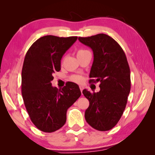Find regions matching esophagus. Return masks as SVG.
I'll return each mask as SVG.
<instances>
[{"mask_svg": "<svg viewBox=\"0 0 155 155\" xmlns=\"http://www.w3.org/2000/svg\"><path fill=\"white\" fill-rule=\"evenodd\" d=\"M79 88H80L81 91V92H82V91L83 90V89H84V86L82 85H79Z\"/></svg>", "mask_w": 155, "mask_h": 155, "instance_id": "esophagus-1", "label": "esophagus"}]
</instances>
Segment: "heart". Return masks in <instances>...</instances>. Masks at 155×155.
I'll list each match as a JSON object with an SVG mask.
<instances>
[{
  "mask_svg": "<svg viewBox=\"0 0 155 155\" xmlns=\"http://www.w3.org/2000/svg\"><path fill=\"white\" fill-rule=\"evenodd\" d=\"M86 51L85 50H78L77 51V55L78 54H79L81 53H82V52ZM71 80L72 81H74V82H77V83H81L83 81V78L81 77V76H78V75H74L72 76L71 77Z\"/></svg>",
  "mask_w": 155,
  "mask_h": 155,
  "instance_id": "1",
  "label": "heart"
}]
</instances>
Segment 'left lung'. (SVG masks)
Masks as SVG:
<instances>
[{"label":"left lung","mask_w":155,"mask_h":155,"mask_svg":"<svg viewBox=\"0 0 155 155\" xmlns=\"http://www.w3.org/2000/svg\"><path fill=\"white\" fill-rule=\"evenodd\" d=\"M91 48L94 61L90 82H100L98 92L86 89L83 94L90 102L85 117L91 127L100 131L114 128L121 117L130 90V72L127 57L118 43L106 34L78 38Z\"/></svg>","instance_id":"1"}]
</instances>
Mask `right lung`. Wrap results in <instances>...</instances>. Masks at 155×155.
I'll list each match as a JSON object with an SVG mask.
<instances>
[{"mask_svg":"<svg viewBox=\"0 0 155 155\" xmlns=\"http://www.w3.org/2000/svg\"><path fill=\"white\" fill-rule=\"evenodd\" d=\"M77 37L46 35L36 40L26 54L22 70V95L34 125L52 133L66 122V113L81 95L77 84L69 82L58 90L52 87V74L61 70V60Z\"/></svg>","mask_w":155,"mask_h":155,"instance_id":"1","label":"right lung"}]
</instances>
